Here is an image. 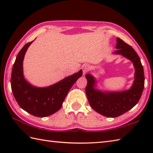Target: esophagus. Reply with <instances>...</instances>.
<instances>
[{"label": "esophagus", "instance_id": "1", "mask_svg": "<svg viewBox=\"0 0 153 153\" xmlns=\"http://www.w3.org/2000/svg\"><path fill=\"white\" fill-rule=\"evenodd\" d=\"M89 66H88V65H87V64L83 65V66H82L83 74V75H85L89 71Z\"/></svg>", "mask_w": 153, "mask_h": 153}]
</instances>
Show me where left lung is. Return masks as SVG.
Segmentation results:
<instances>
[{"label":"left lung","instance_id":"1","mask_svg":"<svg viewBox=\"0 0 153 153\" xmlns=\"http://www.w3.org/2000/svg\"><path fill=\"white\" fill-rule=\"evenodd\" d=\"M117 51L114 54H120L131 60L135 68V79L130 89L122 91H107L97 89V82L93 75L87 74L85 92L91 108L100 114L108 118H115L134 107L140 99L144 88L143 68L138 54L124 41L116 38Z\"/></svg>","mask_w":153,"mask_h":153}]
</instances>
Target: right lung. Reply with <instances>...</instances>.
Returning <instances> with one entry per match:
<instances>
[{
  "label": "right lung",
  "instance_id": "add662e5",
  "mask_svg": "<svg viewBox=\"0 0 153 153\" xmlns=\"http://www.w3.org/2000/svg\"><path fill=\"white\" fill-rule=\"evenodd\" d=\"M33 41L25 44L16 56L11 75V88L19 106L25 111L37 117H46L56 112L71 87L82 76V70L65 77L53 85L38 87L25 79L23 61L28 47Z\"/></svg>",
  "mask_w": 153,
  "mask_h": 153
}]
</instances>
